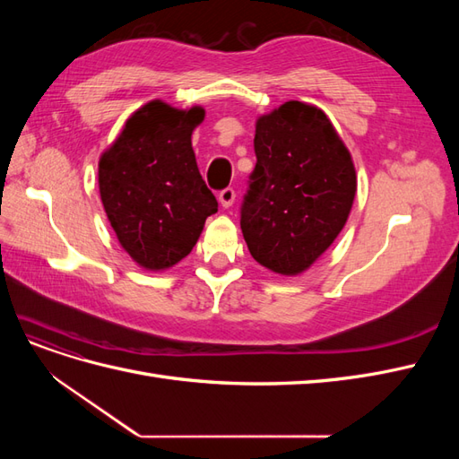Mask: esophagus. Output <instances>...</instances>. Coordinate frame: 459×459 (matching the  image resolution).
<instances>
[{
	"mask_svg": "<svg viewBox=\"0 0 459 459\" xmlns=\"http://www.w3.org/2000/svg\"><path fill=\"white\" fill-rule=\"evenodd\" d=\"M218 201H220V204L224 206V208H230V206L233 204V201H235V189H233V187L221 189V191L218 193Z\"/></svg>",
	"mask_w": 459,
	"mask_h": 459,
	"instance_id": "34e87169",
	"label": "esophagus"
}]
</instances>
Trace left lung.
<instances>
[{
  "label": "left lung",
  "instance_id": "left-lung-1",
  "mask_svg": "<svg viewBox=\"0 0 459 459\" xmlns=\"http://www.w3.org/2000/svg\"><path fill=\"white\" fill-rule=\"evenodd\" d=\"M256 166L241 203L253 258L295 275L327 251L346 224L356 172L324 110L287 101L256 122Z\"/></svg>",
  "mask_w": 459,
  "mask_h": 459
}]
</instances>
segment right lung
<instances>
[{"mask_svg":"<svg viewBox=\"0 0 459 459\" xmlns=\"http://www.w3.org/2000/svg\"><path fill=\"white\" fill-rule=\"evenodd\" d=\"M204 108L151 101L128 118L100 160V191L120 245L140 266L164 270L195 247L218 201L197 169L191 134Z\"/></svg>","mask_w":459,"mask_h":459,"instance_id":"add662e5","label":"right lung"}]
</instances>
